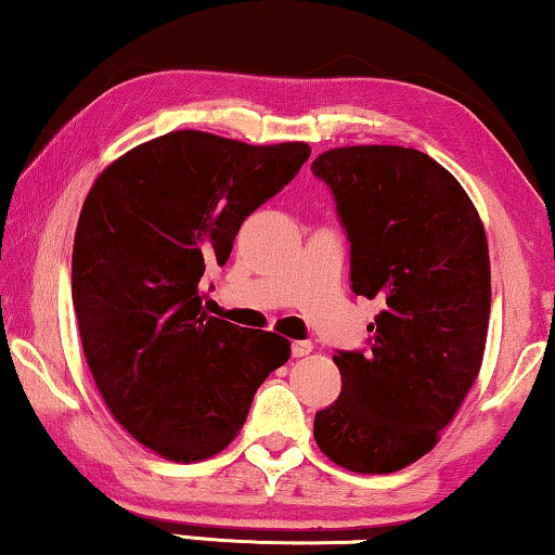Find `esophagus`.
Listing matches in <instances>:
<instances>
[{
	"label": "esophagus",
	"instance_id": "obj_1",
	"mask_svg": "<svg viewBox=\"0 0 555 555\" xmlns=\"http://www.w3.org/2000/svg\"><path fill=\"white\" fill-rule=\"evenodd\" d=\"M291 351L295 359H302V356H308L310 351H313V344H310V340H293Z\"/></svg>",
	"mask_w": 555,
	"mask_h": 555
}]
</instances>
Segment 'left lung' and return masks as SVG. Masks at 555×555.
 <instances>
[{
    "label": "left lung",
    "instance_id": "obj_1",
    "mask_svg": "<svg viewBox=\"0 0 555 555\" xmlns=\"http://www.w3.org/2000/svg\"><path fill=\"white\" fill-rule=\"evenodd\" d=\"M310 169L336 196L353 293L384 302L369 351L333 356L344 386L313 437L351 473H397L439 442L480 374L488 237L460 181L416 149L340 146Z\"/></svg>",
    "mask_w": 555,
    "mask_h": 555
}]
</instances>
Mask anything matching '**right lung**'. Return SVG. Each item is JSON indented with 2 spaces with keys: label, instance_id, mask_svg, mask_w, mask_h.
<instances>
[{
  "label": "right lung",
  "instance_id": "1",
  "mask_svg": "<svg viewBox=\"0 0 555 555\" xmlns=\"http://www.w3.org/2000/svg\"><path fill=\"white\" fill-rule=\"evenodd\" d=\"M308 156L302 141L171 131L126 151L90 186L73 245L82 353L113 420L158 457L222 452L260 384L291 359L278 333L204 313L199 283Z\"/></svg>",
  "mask_w": 555,
  "mask_h": 555
}]
</instances>
